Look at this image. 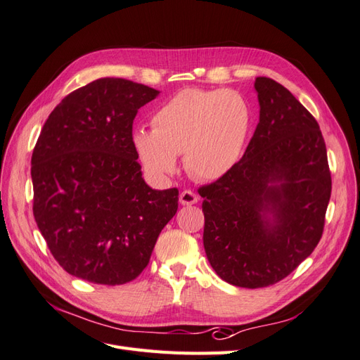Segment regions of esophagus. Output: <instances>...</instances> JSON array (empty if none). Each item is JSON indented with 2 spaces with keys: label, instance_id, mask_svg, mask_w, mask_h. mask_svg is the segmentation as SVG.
I'll return each instance as SVG.
<instances>
[{
  "label": "esophagus",
  "instance_id": "esophagus-1",
  "mask_svg": "<svg viewBox=\"0 0 360 360\" xmlns=\"http://www.w3.org/2000/svg\"><path fill=\"white\" fill-rule=\"evenodd\" d=\"M180 202L183 205H192L195 202H198V195L192 191H183L180 193Z\"/></svg>",
  "mask_w": 360,
  "mask_h": 360
}]
</instances>
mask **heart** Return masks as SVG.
Segmentation results:
<instances>
[{"mask_svg": "<svg viewBox=\"0 0 360 360\" xmlns=\"http://www.w3.org/2000/svg\"><path fill=\"white\" fill-rule=\"evenodd\" d=\"M151 127H138L132 144L146 171L163 180L177 169V155L193 177L217 180L242 153L249 108L233 90L184 89L160 105Z\"/></svg>", "mask_w": 360, "mask_h": 360, "instance_id": "b5f03b06", "label": "heart"}]
</instances>
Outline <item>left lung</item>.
<instances>
[{
    "instance_id": "obj_1",
    "label": "left lung",
    "mask_w": 360,
    "mask_h": 360,
    "mask_svg": "<svg viewBox=\"0 0 360 360\" xmlns=\"http://www.w3.org/2000/svg\"><path fill=\"white\" fill-rule=\"evenodd\" d=\"M259 122L243 158L204 198V249L228 284L274 285L323 236L332 179L317 120L284 85L258 76Z\"/></svg>"
}]
</instances>
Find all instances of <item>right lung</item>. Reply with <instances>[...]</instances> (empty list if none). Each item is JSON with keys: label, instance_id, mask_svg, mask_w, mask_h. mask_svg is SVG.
Returning <instances> with one entry per match:
<instances>
[{"label": "right lung", "instance_id": "right-lung-1", "mask_svg": "<svg viewBox=\"0 0 360 360\" xmlns=\"http://www.w3.org/2000/svg\"><path fill=\"white\" fill-rule=\"evenodd\" d=\"M158 90L102 78L72 91L32 150V213L52 257L93 284L141 275L179 209V189H151L132 144L134 118Z\"/></svg>", "mask_w": 360, "mask_h": 360}]
</instances>
